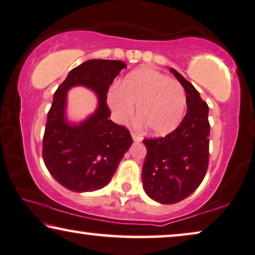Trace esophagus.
<instances>
[{
    "label": "esophagus",
    "mask_w": 255,
    "mask_h": 255,
    "mask_svg": "<svg viewBox=\"0 0 255 255\" xmlns=\"http://www.w3.org/2000/svg\"><path fill=\"white\" fill-rule=\"evenodd\" d=\"M131 136H132V139H134V141L141 142L142 139H143L142 135H139V134H137V132H135V131H131Z\"/></svg>",
    "instance_id": "esophagus-1"
}]
</instances>
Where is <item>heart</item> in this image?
Instances as JSON below:
<instances>
[{"instance_id": "b5f03b06", "label": "heart", "mask_w": 255, "mask_h": 255, "mask_svg": "<svg viewBox=\"0 0 255 255\" xmlns=\"http://www.w3.org/2000/svg\"><path fill=\"white\" fill-rule=\"evenodd\" d=\"M109 104L120 120L131 117L136 105V117L145 130L165 135L181 123L187 99L179 82L157 70L138 69L110 92Z\"/></svg>"}]
</instances>
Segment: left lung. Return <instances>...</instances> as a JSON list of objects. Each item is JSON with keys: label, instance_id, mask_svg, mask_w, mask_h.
Here are the masks:
<instances>
[{"label": "left lung", "instance_id": "8db88e82", "mask_svg": "<svg viewBox=\"0 0 255 255\" xmlns=\"http://www.w3.org/2000/svg\"><path fill=\"white\" fill-rule=\"evenodd\" d=\"M186 91L187 113L164 137L144 138L146 156L142 168L144 191L164 204L188 198L202 182L209 163V107L191 82L170 69Z\"/></svg>", "mask_w": 255, "mask_h": 255}]
</instances>
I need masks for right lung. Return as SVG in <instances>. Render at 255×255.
<instances>
[{"instance_id":"1","label":"right lung","mask_w":255,"mask_h":255,"mask_svg":"<svg viewBox=\"0 0 255 255\" xmlns=\"http://www.w3.org/2000/svg\"><path fill=\"white\" fill-rule=\"evenodd\" d=\"M126 64L119 60H89L74 68L53 97L47 113L42 159L52 177L73 192H91L107 185L130 146L128 129L109 118L107 92ZM74 85L92 88L100 98L97 112L70 127L64 120L66 90Z\"/></svg>"}]
</instances>
